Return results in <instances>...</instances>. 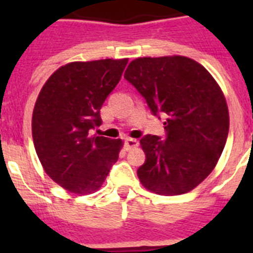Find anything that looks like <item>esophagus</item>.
I'll use <instances>...</instances> for the list:
<instances>
[{"mask_svg":"<svg viewBox=\"0 0 253 253\" xmlns=\"http://www.w3.org/2000/svg\"><path fill=\"white\" fill-rule=\"evenodd\" d=\"M138 146H139V142L136 140V139L128 138V139H126V142H125V148H126V151H130V150H132V148H136Z\"/></svg>","mask_w":253,"mask_h":253,"instance_id":"esophagus-1","label":"esophagus"}]
</instances>
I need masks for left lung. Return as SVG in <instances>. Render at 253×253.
<instances>
[{"mask_svg":"<svg viewBox=\"0 0 253 253\" xmlns=\"http://www.w3.org/2000/svg\"><path fill=\"white\" fill-rule=\"evenodd\" d=\"M125 79L155 115H167L166 139H140L146 163L138 169L139 181L160 196L197 188L215 168L227 140L228 107L218 83L204 65L180 55L138 57Z\"/></svg>","mask_w":253,"mask_h":253,"instance_id":"left-lung-1","label":"left lung"}]
</instances>
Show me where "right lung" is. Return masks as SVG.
Returning <instances> with one entry per match:
<instances>
[{"mask_svg":"<svg viewBox=\"0 0 253 253\" xmlns=\"http://www.w3.org/2000/svg\"><path fill=\"white\" fill-rule=\"evenodd\" d=\"M128 59L73 61L49 76L33 111V139L44 172L75 194L98 190L118 160L122 139L90 135Z\"/></svg>","mask_w":253,"mask_h":253,"instance_id":"1","label":"right lung"}]
</instances>
